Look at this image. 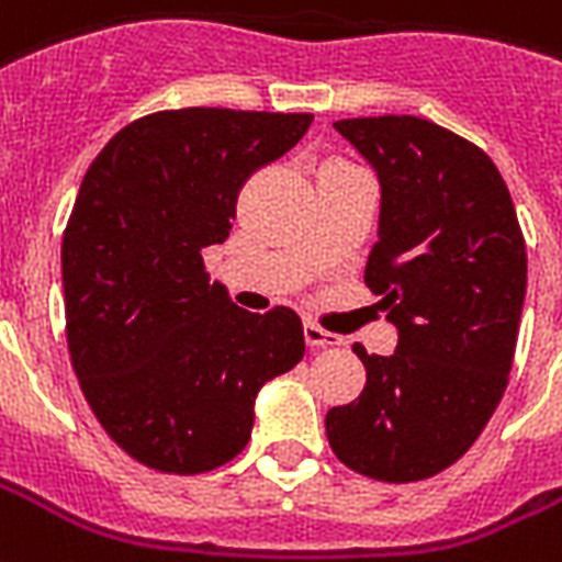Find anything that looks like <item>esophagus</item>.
<instances>
[{
    "mask_svg": "<svg viewBox=\"0 0 562 562\" xmlns=\"http://www.w3.org/2000/svg\"><path fill=\"white\" fill-rule=\"evenodd\" d=\"M303 338H306V348L310 350H324V348H341L345 338L327 329L315 327V324H303Z\"/></svg>",
    "mask_w": 562,
    "mask_h": 562,
    "instance_id": "obj_1",
    "label": "esophagus"
}]
</instances>
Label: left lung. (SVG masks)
Instances as JSON below:
<instances>
[{
    "label": "left lung",
    "instance_id": "obj_1",
    "mask_svg": "<svg viewBox=\"0 0 562 562\" xmlns=\"http://www.w3.org/2000/svg\"><path fill=\"white\" fill-rule=\"evenodd\" d=\"M374 165L383 205L366 285L397 327L357 401L327 413L329 448L383 483L434 477L477 442L516 357L528 252L507 182L477 144L413 114L338 120Z\"/></svg>",
    "mask_w": 562,
    "mask_h": 562
}]
</instances>
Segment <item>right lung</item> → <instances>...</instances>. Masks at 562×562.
Here are the masks:
<instances>
[{
  "label": "right lung",
  "mask_w": 562,
  "mask_h": 562,
  "mask_svg": "<svg viewBox=\"0 0 562 562\" xmlns=\"http://www.w3.org/2000/svg\"><path fill=\"white\" fill-rule=\"evenodd\" d=\"M312 114L156 111L81 179L64 229L67 348L102 430L147 469L203 474L250 442L252 404L303 359L285 306L252 315L209 282L244 182L285 156Z\"/></svg>",
  "instance_id": "right-lung-1"
}]
</instances>
